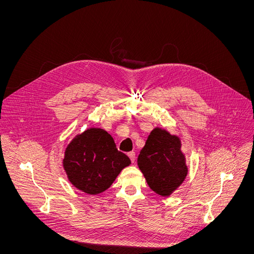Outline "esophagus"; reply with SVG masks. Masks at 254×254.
I'll return each instance as SVG.
<instances>
[{"mask_svg": "<svg viewBox=\"0 0 254 254\" xmlns=\"http://www.w3.org/2000/svg\"><path fill=\"white\" fill-rule=\"evenodd\" d=\"M127 155H128V157L130 158V161H131V163H135V159H136V154H135V152H128L127 153Z\"/></svg>", "mask_w": 254, "mask_h": 254, "instance_id": "esophagus-1", "label": "esophagus"}]
</instances>
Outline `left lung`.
<instances>
[{"instance_id":"8db88e82","label":"left lung","mask_w":254,"mask_h":254,"mask_svg":"<svg viewBox=\"0 0 254 254\" xmlns=\"http://www.w3.org/2000/svg\"><path fill=\"white\" fill-rule=\"evenodd\" d=\"M138 166L149 188L163 196L176 190L189 172L180 139L159 127L146 140L138 156Z\"/></svg>"}]
</instances>
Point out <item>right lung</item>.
<instances>
[{
    "label": "right lung",
    "instance_id": "1",
    "mask_svg": "<svg viewBox=\"0 0 254 254\" xmlns=\"http://www.w3.org/2000/svg\"><path fill=\"white\" fill-rule=\"evenodd\" d=\"M130 159L117 150L110 134L91 127L66 146L63 166L69 181L88 194L108 190Z\"/></svg>",
    "mask_w": 254,
    "mask_h": 254
}]
</instances>
